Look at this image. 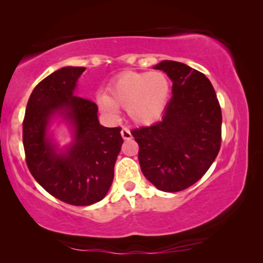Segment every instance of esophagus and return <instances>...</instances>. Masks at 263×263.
Returning <instances> with one entry per match:
<instances>
[{
    "mask_svg": "<svg viewBox=\"0 0 263 263\" xmlns=\"http://www.w3.org/2000/svg\"><path fill=\"white\" fill-rule=\"evenodd\" d=\"M121 135H122V138H123L124 140H130L133 136H132V133H130V130H129L128 128H123L121 130Z\"/></svg>",
    "mask_w": 263,
    "mask_h": 263,
    "instance_id": "obj_1",
    "label": "esophagus"
}]
</instances>
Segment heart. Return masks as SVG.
<instances>
[{
    "label": "heart",
    "instance_id": "1",
    "mask_svg": "<svg viewBox=\"0 0 263 263\" xmlns=\"http://www.w3.org/2000/svg\"><path fill=\"white\" fill-rule=\"evenodd\" d=\"M170 96V81L160 71H128L115 79L107 88V97H102L100 106L107 112L116 107L127 110L133 122L148 125L163 115Z\"/></svg>",
    "mask_w": 263,
    "mask_h": 263
}]
</instances>
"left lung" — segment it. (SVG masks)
Returning <instances> with one entry per match:
<instances>
[{
	"mask_svg": "<svg viewBox=\"0 0 263 263\" xmlns=\"http://www.w3.org/2000/svg\"><path fill=\"white\" fill-rule=\"evenodd\" d=\"M154 68L168 75L174 95L159 122L133 129L132 135L145 177L159 190L176 193L199 181L217 158L221 107L201 71L176 61H163Z\"/></svg>",
	"mask_w": 263,
	"mask_h": 263,
	"instance_id": "left-lung-1",
	"label": "left lung"
}]
</instances>
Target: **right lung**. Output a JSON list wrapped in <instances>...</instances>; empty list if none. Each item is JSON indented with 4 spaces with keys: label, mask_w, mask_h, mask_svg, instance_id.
Returning a JSON list of instances; mask_svg holds the SVG:
<instances>
[{
    "label": "right lung",
    "mask_w": 263,
    "mask_h": 263,
    "mask_svg": "<svg viewBox=\"0 0 263 263\" xmlns=\"http://www.w3.org/2000/svg\"><path fill=\"white\" fill-rule=\"evenodd\" d=\"M84 67H64L35 86L23 122L25 158L31 175L49 194L74 206L104 199L114 179V167L123 139L121 127L99 124L98 106L74 95ZM61 112L74 125L76 141L57 155L46 138L49 117Z\"/></svg>",
    "instance_id": "add662e5"
}]
</instances>
